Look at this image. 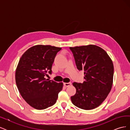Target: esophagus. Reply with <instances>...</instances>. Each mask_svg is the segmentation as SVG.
I'll use <instances>...</instances> for the list:
<instances>
[{"mask_svg": "<svg viewBox=\"0 0 130 130\" xmlns=\"http://www.w3.org/2000/svg\"><path fill=\"white\" fill-rule=\"evenodd\" d=\"M71 85V82H68V83H64V86L66 87H68V86Z\"/></svg>", "mask_w": 130, "mask_h": 130, "instance_id": "obj_1", "label": "esophagus"}]
</instances>
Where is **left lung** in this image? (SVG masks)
Returning <instances> with one entry per match:
<instances>
[{
    "label": "left lung",
    "instance_id": "obj_1",
    "mask_svg": "<svg viewBox=\"0 0 130 130\" xmlns=\"http://www.w3.org/2000/svg\"><path fill=\"white\" fill-rule=\"evenodd\" d=\"M77 68L84 71L83 83L74 82L76 94L71 96L76 107L90 110L100 106L112 88L114 74L112 61L105 51L95 45L70 47Z\"/></svg>",
    "mask_w": 130,
    "mask_h": 130
}]
</instances>
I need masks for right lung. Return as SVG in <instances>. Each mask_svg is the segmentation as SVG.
I'll list each match as a JSON object with an SVG mask.
<instances>
[{"label": "right lung", "mask_w": 130, "mask_h": 130, "mask_svg": "<svg viewBox=\"0 0 130 130\" xmlns=\"http://www.w3.org/2000/svg\"><path fill=\"white\" fill-rule=\"evenodd\" d=\"M61 48L37 45L23 54L15 70V82L21 95L31 107L44 109L56 103L58 94L63 88L62 82L44 77L51 74L57 53Z\"/></svg>", "instance_id": "obj_1"}]
</instances>
